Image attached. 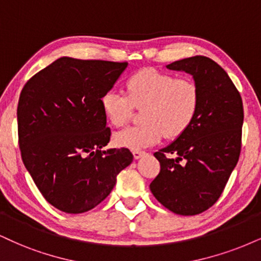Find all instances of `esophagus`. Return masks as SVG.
I'll use <instances>...</instances> for the list:
<instances>
[{
	"instance_id": "esophagus-1",
	"label": "esophagus",
	"mask_w": 261,
	"mask_h": 261,
	"mask_svg": "<svg viewBox=\"0 0 261 261\" xmlns=\"http://www.w3.org/2000/svg\"><path fill=\"white\" fill-rule=\"evenodd\" d=\"M144 155H145V151H140V150H133V156H134V159H136V160L140 159V157H143Z\"/></svg>"
}]
</instances>
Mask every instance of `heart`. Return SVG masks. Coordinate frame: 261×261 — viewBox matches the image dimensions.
I'll return each instance as SVG.
<instances>
[{
  "mask_svg": "<svg viewBox=\"0 0 261 261\" xmlns=\"http://www.w3.org/2000/svg\"><path fill=\"white\" fill-rule=\"evenodd\" d=\"M125 95L108 91L101 95L100 108L105 120L114 127L129 121L133 109H140L141 123L115 134L117 145L143 149L159 143L163 134L174 139L189 129L199 108L196 83L156 69H143L124 83Z\"/></svg>",
  "mask_w": 261,
  "mask_h": 261,
  "instance_id": "1",
  "label": "heart"
}]
</instances>
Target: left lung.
<instances>
[{
    "instance_id": "obj_1",
    "label": "left lung",
    "mask_w": 261,
    "mask_h": 261,
    "mask_svg": "<svg viewBox=\"0 0 261 261\" xmlns=\"http://www.w3.org/2000/svg\"><path fill=\"white\" fill-rule=\"evenodd\" d=\"M167 67L192 75L199 108L189 129L153 153L161 170L150 190L173 213L196 215L218 201L239 162L242 98L226 71L207 57L186 58Z\"/></svg>"
}]
</instances>
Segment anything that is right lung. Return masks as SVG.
I'll return each mask as SVG.
<instances>
[{"label":"right lung","instance_id":"obj_1","mask_svg":"<svg viewBox=\"0 0 261 261\" xmlns=\"http://www.w3.org/2000/svg\"><path fill=\"white\" fill-rule=\"evenodd\" d=\"M127 65L63 57L22 88L17 110L22 162L42 196L59 211H91L133 161L125 147L102 151L111 130L100 98Z\"/></svg>","mask_w":261,"mask_h":261}]
</instances>
